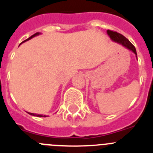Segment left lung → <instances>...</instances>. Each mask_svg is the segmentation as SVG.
Listing matches in <instances>:
<instances>
[{"label":"left lung","mask_w":153,"mask_h":153,"mask_svg":"<svg viewBox=\"0 0 153 153\" xmlns=\"http://www.w3.org/2000/svg\"><path fill=\"white\" fill-rule=\"evenodd\" d=\"M107 33L109 34V36H110V38H111L113 41H116L117 42V43H119V44H122L124 47H126L129 50L132 51V52L134 53L135 54L137 55L136 48H135L134 46L132 45V43H131L126 37H125L123 35L120 34V33H117L116 31L111 30H108ZM136 57H137V56H136Z\"/></svg>","instance_id":"left-lung-1"}]
</instances>
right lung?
<instances>
[{"mask_svg":"<svg viewBox=\"0 0 153 153\" xmlns=\"http://www.w3.org/2000/svg\"><path fill=\"white\" fill-rule=\"evenodd\" d=\"M39 34V33H34V34L33 35H32V36H30L29 38L28 39H27V40H24V41L23 42H24V41H26V40H30V39H31L32 38V37H33V36H36V35H38ZM29 113V114H30V115H32V116H35V117H46V116H43V115H39V114H35V113Z\"/></svg>","mask_w":153,"mask_h":153,"instance_id":"add662e5","label":"right lung"}]
</instances>
